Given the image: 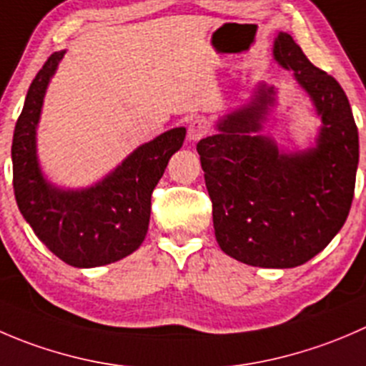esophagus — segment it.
I'll return each mask as SVG.
<instances>
[{
    "label": "esophagus",
    "instance_id": "1",
    "mask_svg": "<svg viewBox=\"0 0 366 366\" xmlns=\"http://www.w3.org/2000/svg\"><path fill=\"white\" fill-rule=\"evenodd\" d=\"M208 132H209V122L206 121L204 117H197V119H192L190 124H188L187 137L190 142H195V140H201L202 137L208 135Z\"/></svg>",
    "mask_w": 366,
    "mask_h": 366
}]
</instances>
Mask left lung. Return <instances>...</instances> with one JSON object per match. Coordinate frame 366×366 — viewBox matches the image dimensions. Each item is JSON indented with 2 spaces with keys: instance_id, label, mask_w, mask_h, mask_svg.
<instances>
[{
  "instance_id": "left-lung-1",
  "label": "left lung",
  "mask_w": 366,
  "mask_h": 366,
  "mask_svg": "<svg viewBox=\"0 0 366 366\" xmlns=\"http://www.w3.org/2000/svg\"><path fill=\"white\" fill-rule=\"evenodd\" d=\"M274 60L305 89L320 117L315 146L283 151L262 135L276 89L259 83L251 101L220 119L197 153L213 204L220 249L263 269H292L317 256L349 215L360 139L349 99L315 67L292 35L280 31Z\"/></svg>"
}]
</instances>
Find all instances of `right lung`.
<instances>
[{"label": "right lung", "instance_id": "obj_1", "mask_svg": "<svg viewBox=\"0 0 366 366\" xmlns=\"http://www.w3.org/2000/svg\"><path fill=\"white\" fill-rule=\"evenodd\" d=\"M65 51L42 65L28 89L12 140L14 194L39 240L67 265H108L142 245L149 227L151 194L187 129L174 128L137 147L103 179L85 188L49 182L37 157V126L49 81Z\"/></svg>", "mask_w": 366, "mask_h": 366}]
</instances>
